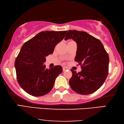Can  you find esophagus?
<instances>
[{"label":"esophagus","instance_id":"obj_1","mask_svg":"<svg viewBox=\"0 0 124 124\" xmlns=\"http://www.w3.org/2000/svg\"><path fill=\"white\" fill-rule=\"evenodd\" d=\"M67 69H68V68L67 67H62V70L63 71H65L66 70H67Z\"/></svg>","mask_w":124,"mask_h":124}]
</instances>
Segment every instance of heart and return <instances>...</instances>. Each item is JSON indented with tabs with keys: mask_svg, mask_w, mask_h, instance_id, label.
Here are the masks:
<instances>
[{
	"mask_svg": "<svg viewBox=\"0 0 124 124\" xmlns=\"http://www.w3.org/2000/svg\"><path fill=\"white\" fill-rule=\"evenodd\" d=\"M72 42V40H71V41H69V42Z\"/></svg>",
	"mask_w": 124,
	"mask_h": 124,
	"instance_id": "obj_1",
	"label": "heart"
}]
</instances>
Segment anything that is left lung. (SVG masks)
I'll return each mask as SVG.
<instances>
[{
	"mask_svg": "<svg viewBox=\"0 0 124 124\" xmlns=\"http://www.w3.org/2000/svg\"><path fill=\"white\" fill-rule=\"evenodd\" d=\"M72 39L77 43L74 59L81 64L82 70L77 73L72 69L69 83L73 90L82 95L92 94L106 81L108 73L109 56L99 39L85 31L69 30L65 40Z\"/></svg>",
	"mask_w": 124,
	"mask_h": 124,
	"instance_id": "left-lung-1",
	"label": "left lung"
}]
</instances>
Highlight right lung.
I'll list each match as a JSON object with an SVG mask.
<instances>
[{"mask_svg":"<svg viewBox=\"0 0 124 124\" xmlns=\"http://www.w3.org/2000/svg\"><path fill=\"white\" fill-rule=\"evenodd\" d=\"M67 31H44L23 44L15 62L18 84L25 92L34 96L47 94L56 78L62 73L60 65L46 68V57L53 53L56 45Z\"/></svg>","mask_w":124,"mask_h":124,"instance_id":"obj_1","label":"right lung"}]
</instances>
